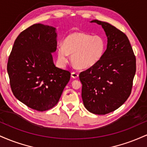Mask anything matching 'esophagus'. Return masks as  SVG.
<instances>
[{
    "instance_id": "obj_1",
    "label": "esophagus",
    "mask_w": 147,
    "mask_h": 147,
    "mask_svg": "<svg viewBox=\"0 0 147 147\" xmlns=\"http://www.w3.org/2000/svg\"><path fill=\"white\" fill-rule=\"evenodd\" d=\"M71 77H72V78L76 79L79 77V74L77 73V72H72L71 73Z\"/></svg>"
}]
</instances>
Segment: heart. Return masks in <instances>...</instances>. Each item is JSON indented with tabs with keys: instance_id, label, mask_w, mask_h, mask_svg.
Segmentation results:
<instances>
[{
	"instance_id": "obj_1",
	"label": "heart",
	"mask_w": 147,
	"mask_h": 147,
	"mask_svg": "<svg viewBox=\"0 0 147 147\" xmlns=\"http://www.w3.org/2000/svg\"><path fill=\"white\" fill-rule=\"evenodd\" d=\"M107 43L104 37L92 35L81 31L72 32L65 38L63 45L57 48L59 60L62 63L68 62L71 55L72 63L79 69L94 66L104 56Z\"/></svg>"
}]
</instances>
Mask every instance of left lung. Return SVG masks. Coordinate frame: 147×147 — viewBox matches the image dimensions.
Masks as SVG:
<instances>
[{"mask_svg": "<svg viewBox=\"0 0 147 147\" xmlns=\"http://www.w3.org/2000/svg\"><path fill=\"white\" fill-rule=\"evenodd\" d=\"M101 25L107 36L102 59L79 74L84 105L89 112L105 115L115 111L131 95L136 71V59L129 38L122 31L106 23Z\"/></svg>", "mask_w": 147, "mask_h": 147, "instance_id": "8db88e82", "label": "left lung"}]
</instances>
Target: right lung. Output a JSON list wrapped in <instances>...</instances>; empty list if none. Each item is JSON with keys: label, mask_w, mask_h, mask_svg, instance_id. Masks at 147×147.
Here are the masks:
<instances>
[{"label": "right lung", "mask_w": 147, "mask_h": 147, "mask_svg": "<svg viewBox=\"0 0 147 147\" xmlns=\"http://www.w3.org/2000/svg\"><path fill=\"white\" fill-rule=\"evenodd\" d=\"M57 37L54 27L34 24L18 35L8 59L11 91L34 110L54 107L70 80V72L54 64L52 53L57 50Z\"/></svg>", "instance_id": "obj_1"}]
</instances>
